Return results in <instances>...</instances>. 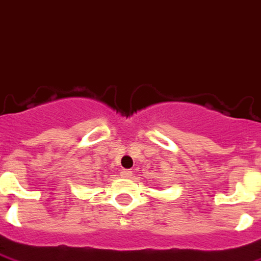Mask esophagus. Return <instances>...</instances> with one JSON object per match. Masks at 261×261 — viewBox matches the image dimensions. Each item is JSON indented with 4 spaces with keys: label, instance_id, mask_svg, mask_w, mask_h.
I'll return each instance as SVG.
<instances>
[{
    "label": "esophagus",
    "instance_id": "1",
    "mask_svg": "<svg viewBox=\"0 0 261 261\" xmlns=\"http://www.w3.org/2000/svg\"><path fill=\"white\" fill-rule=\"evenodd\" d=\"M131 172H133L131 169H123V171H121V175L125 176V178H128V176H131Z\"/></svg>",
    "mask_w": 261,
    "mask_h": 261
}]
</instances>
